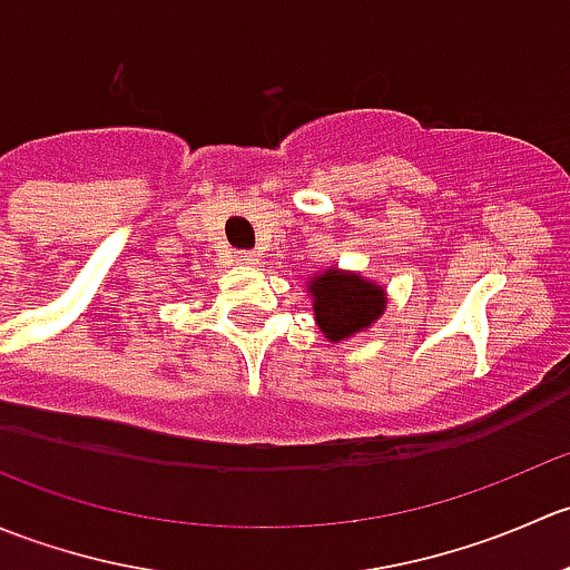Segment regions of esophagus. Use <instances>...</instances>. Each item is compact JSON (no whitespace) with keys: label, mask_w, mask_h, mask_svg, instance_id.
I'll return each instance as SVG.
<instances>
[{"label":"esophagus","mask_w":570,"mask_h":570,"mask_svg":"<svg viewBox=\"0 0 570 570\" xmlns=\"http://www.w3.org/2000/svg\"><path fill=\"white\" fill-rule=\"evenodd\" d=\"M234 262L243 264V267H253V264H258V253H253V250H234Z\"/></svg>","instance_id":"obj_1"}]
</instances>
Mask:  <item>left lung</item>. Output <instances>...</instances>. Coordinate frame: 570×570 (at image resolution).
I'll list each match as a JSON object with an SVG mask.
<instances>
[{
  "label": "left lung",
  "instance_id": "1",
  "mask_svg": "<svg viewBox=\"0 0 570 570\" xmlns=\"http://www.w3.org/2000/svg\"><path fill=\"white\" fill-rule=\"evenodd\" d=\"M308 292L314 297V320L327 342H344L386 312V292L375 281L361 278L358 273L325 269L314 275Z\"/></svg>",
  "mask_w": 570,
  "mask_h": 570
}]
</instances>
